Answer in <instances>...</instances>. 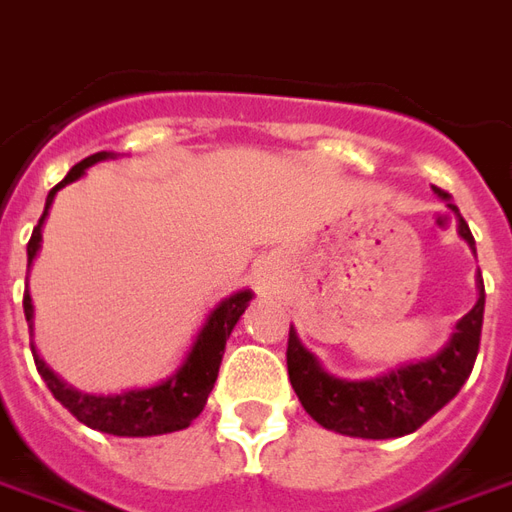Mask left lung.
<instances>
[{"instance_id": "8db88e82", "label": "left lung", "mask_w": 512, "mask_h": 512, "mask_svg": "<svg viewBox=\"0 0 512 512\" xmlns=\"http://www.w3.org/2000/svg\"><path fill=\"white\" fill-rule=\"evenodd\" d=\"M447 200V191L436 189ZM452 211H458L450 205ZM463 241L474 249V235L463 222ZM485 285L480 277V299L472 310L463 315L450 343L439 354L417 365L392 370L370 381H340L323 373L315 356L299 343L290 329L288 337V376L299 395L301 406L318 425L359 439H397L422 428L439 408L450 403L461 392L466 378L472 373L474 359L480 351L483 334Z\"/></svg>"}]
</instances>
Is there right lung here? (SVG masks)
Segmentation results:
<instances>
[{"label":"right lung","mask_w":512,"mask_h":512,"mask_svg":"<svg viewBox=\"0 0 512 512\" xmlns=\"http://www.w3.org/2000/svg\"><path fill=\"white\" fill-rule=\"evenodd\" d=\"M101 158H109V153H95V156H87L84 161H79L49 191L43 216H40L38 227L32 230V238H29L27 244V271L32 266L35 255H38L40 227L46 222V213H49L54 194L65 183H73L76 178H82L84 169L93 167L95 161H101ZM249 299H252L249 290H241V293H235L230 299H224L208 315V321L202 326V332L197 334V343L191 345V354L186 356L183 367H180L175 376H169L167 381H161L158 386H150V389H131V392H123V395L106 397L84 395V392H76L68 384H62L60 378L54 376L49 367H46V362L32 351L35 367H38L40 378L51 389V395L57 397L62 406L68 408L79 422H84L87 428L101 430V433H112V436H161V433L183 430L200 417V411L208 403V395H211L216 376H219V365H222L227 337L233 332L238 318L244 315ZM24 315H27V321H32L29 290H24Z\"/></svg>","instance_id":"obj_1"}]
</instances>
